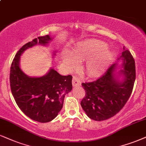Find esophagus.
Listing matches in <instances>:
<instances>
[{
    "label": "esophagus",
    "mask_w": 146,
    "mask_h": 146,
    "mask_svg": "<svg viewBox=\"0 0 146 146\" xmlns=\"http://www.w3.org/2000/svg\"><path fill=\"white\" fill-rule=\"evenodd\" d=\"M81 82H80V80L79 78H78L76 76H74L72 78V85L74 87H78V86H80Z\"/></svg>",
    "instance_id": "34e87169"
}]
</instances>
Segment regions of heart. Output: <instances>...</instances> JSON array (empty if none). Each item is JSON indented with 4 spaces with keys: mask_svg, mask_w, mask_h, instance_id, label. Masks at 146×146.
Wrapping results in <instances>:
<instances>
[{
    "mask_svg": "<svg viewBox=\"0 0 146 146\" xmlns=\"http://www.w3.org/2000/svg\"><path fill=\"white\" fill-rule=\"evenodd\" d=\"M106 43L96 40L80 42L71 52L64 51L62 54L63 64L71 69L78 64L76 59L85 60L84 68L90 76L102 74L113 57V54L107 49Z\"/></svg>",
    "mask_w": 146,
    "mask_h": 146,
    "instance_id": "heart-1",
    "label": "heart"
}]
</instances>
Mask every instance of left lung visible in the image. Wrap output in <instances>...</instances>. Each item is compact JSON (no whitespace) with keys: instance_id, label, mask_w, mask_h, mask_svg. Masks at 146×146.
I'll list each match as a JSON object with an SVG mask.
<instances>
[{"instance_id":"8db88e82","label":"left lung","mask_w":146,"mask_h":146,"mask_svg":"<svg viewBox=\"0 0 146 146\" xmlns=\"http://www.w3.org/2000/svg\"><path fill=\"white\" fill-rule=\"evenodd\" d=\"M120 57L123 59V69L120 70V74L124 76L123 81L114 74L117 66L114 64L97 80L82 83L86 93L80 105L92 120L102 121L115 116L131 96L136 76L135 60L125 46Z\"/></svg>"}]
</instances>
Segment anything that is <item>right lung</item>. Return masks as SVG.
Segmentation results:
<instances>
[{
    "label": "right lung",
    "instance_id": "right-lung-1",
    "mask_svg": "<svg viewBox=\"0 0 146 146\" xmlns=\"http://www.w3.org/2000/svg\"><path fill=\"white\" fill-rule=\"evenodd\" d=\"M51 40L46 35L24 44L16 53L10 70L11 90L16 104L27 116L39 123H48L57 116L65 95L72 89V76H62L51 68L42 77H29L19 67V59L28 48L37 44L45 45Z\"/></svg>",
    "mask_w": 146,
    "mask_h": 146
}]
</instances>
